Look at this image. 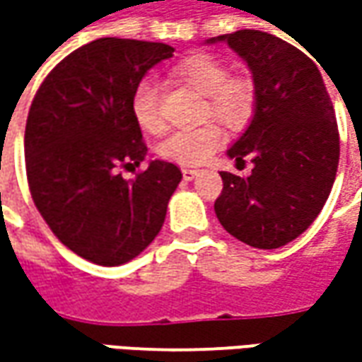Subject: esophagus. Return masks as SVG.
Masks as SVG:
<instances>
[{
	"label": "esophagus",
	"mask_w": 362,
	"mask_h": 362,
	"mask_svg": "<svg viewBox=\"0 0 362 362\" xmlns=\"http://www.w3.org/2000/svg\"><path fill=\"white\" fill-rule=\"evenodd\" d=\"M181 173H183V179H185V181H191V179H195L202 171H199V169H193V167H183Z\"/></svg>",
	"instance_id": "esophagus-1"
}]
</instances>
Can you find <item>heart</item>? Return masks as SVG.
Here are the masks:
<instances>
[{
    "mask_svg": "<svg viewBox=\"0 0 362 362\" xmlns=\"http://www.w3.org/2000/svg\"><path fill=\"white\" fill-rule=\"evenodd\" d=\"M173 78L205 96L203 117H216L231 129H240L256 110V84L247 76H230V68L211 54L189 56L173 68ZM134 122L146 132H160L165 119L160 112L159 88L151 80H141L131 96ZM226 141L217 122H205L197 129L171 132L159 145L163 159L179 165H202L214 157Z\"/></svg>",
    "mask_w": 362,
    "mask_h": 362,
    "instance_id": "1",
    "label": "heart"
}]
</instances>
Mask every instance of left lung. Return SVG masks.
I'll list each match as a JSON object with an SVG mask.
<instances>
[{
  "label": "left lung",
  "mask_w": 362,
  "mask_h": 362,
  "mask_svg": "<svg viewBox=\"0 0 362 362\" xmlns=\"http://www.w3.org/2000/svg\"><path fill=\"white\" fill-rule=\"evenodd\" d=\"M247 62L256 84V112L228 155L250 177L221 171L219 223L259 250L296 240L325 207L339 169L341 139L332 100L316 64L282 37L238 30L217 35ZM209 40V42H216Z\"/></svg>",
  "instance_id": "1"
}]
</instances>
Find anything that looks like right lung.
<instances>
[{
  "label": "right lung",
  "instance_id": "add662e5",
  "mask_svg": "<svg viewBox=\"0 0 362 362\" xmlns=\"http://www.w3.org/2000/svg\"><path fill=\"white\" fill-rule=\"evenodd\" d=\"M175 49L160 42L100 37L44 78L25 122V173L52 233L80 257L120 266L157 238L181 181L173 163L145 160L131 112L134 86Z\"/></svg>",
  "mask_w": 362,
  "mask_h": 362
}]
</instances>
